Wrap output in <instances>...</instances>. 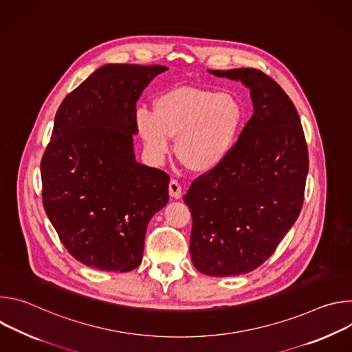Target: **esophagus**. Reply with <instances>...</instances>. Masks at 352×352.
<instances>
[{"mask_svg":"<svg viewBox=\"0 0 352 352\" xmlns=\"http://www.w3.org/2000/svg\"><path fill=\"white\" fill-rule=\"evenodd\" d=\"M168 192H170V196L174 197V199H179L182 196V188H181V185H179V182L177 179H171L170 181Z\"/></svg>","mask_w":352,"mask_h":352,"instance_id":"34e87169","label":"esophagus"}]
</instances>
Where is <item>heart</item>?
<instances>
[{
  "label": "heart",
  "instance_id": "b5f03b06",
  "mask_svg": "<svg viewBox=\"0 0 352 352\" xmlns=\"http://www.w3.org/2000/svg\"><path fill=\"white\" fill-rule=\"evenodd\" d=\"M245 113L231 93L177 87L160 94L155 111L138 109L135 126L150 159L162 162L177 136L175 152L189 168L209 173L223 164L238 142Z\"/></svg>",
  "mask_w": 352,
  "mask_h": 352
}]
</instances>
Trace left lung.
Wrapping results in <instances>:
<instances>
[{
    "mask_svg": "<svg viewBox=\"0 0 352 352\" xmlns=\"http://www.w3.org/2000/svg\"><path fill=\"white\" fill-rule=\"evenodd\" d=\"M209 72L241 80L254 116L228 159L184 195L192 214L189 249L200 273L239 276L265 263L298 219L308 147L294 103L270 76L254 68Z\"/></svg>",
    "mask_w": 352,
    "mask_h": 352,
    "instance_id": "1",
    "label": "left lung"
}]
</instances>
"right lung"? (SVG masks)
Returning <instances> with one entry per match:
<instances>
[{
    "mask_svg": "<svg viewBox=\"0 0 352 352\" xmlns=\"http://www.w3.org/2000/svg\"><path fill=\"white\" fill-rule=\"evenodd\" d=\"M163 65L107 64L61 103L41 159L43 205L68 252L104 272L143 258L147 224L168 202L170 177L135 160L136 102Z\"/></svg>",
    "mask_w": 352,
    "mask_h": 352,
    "instance_id": "1",
    "label": "right lung"
}]
</instances>
